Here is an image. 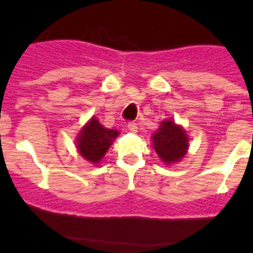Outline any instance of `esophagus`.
<instances>
[{"instance_id": "1", "label": "esophagus", "mask_w": 253, "mask_h": 253, "mask_svg": "<svg viewBox=\"0 0 253 253\" xmlns=\"http://www.w3.org/2000/svg\"><path fill=\"white\" fill-rule=\"evenodd\" d=\"M128 129L130 131H133V133H135V131H137V129H138L137 123H135V122H129L128 123Z\"/></svg>"}]
</instances>
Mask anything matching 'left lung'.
Segmentation results:
<instances>
[{"label": "left lung", "mask_w": 253, "mask_h": 253, "mask_svg": "<svg viewBox=\"0 0 253 253\" xmlns=\"http://www.w3.org/2000/svg\"><path fill=\"white\" fill-rule=\"evenodd\" d=\"M154 151L157 152L165 165H173L185 157L189 149V138L182 126L172 119L161 124L152 135Z\"/></svg>", "instance_id": "1"}]
</instances>
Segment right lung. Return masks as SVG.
<instances>
[{
    "label": "right lung",
    "mask_w": 253,
    "mask_h": 253,
    "mask_svg": "<svg viewBox=\"0 0 253 253\" xmlns=\"http://www.w3.org/2000/svg\"><path fill=\"white\" fill-rule=\"evenodd\" d=\"M118 135L119 131L115 129H106L96 118H92L76 138L77 149L84 160L97 165Z\"/></svg>",
    "instance_id": "right-lung-1"
}]
</instances>
